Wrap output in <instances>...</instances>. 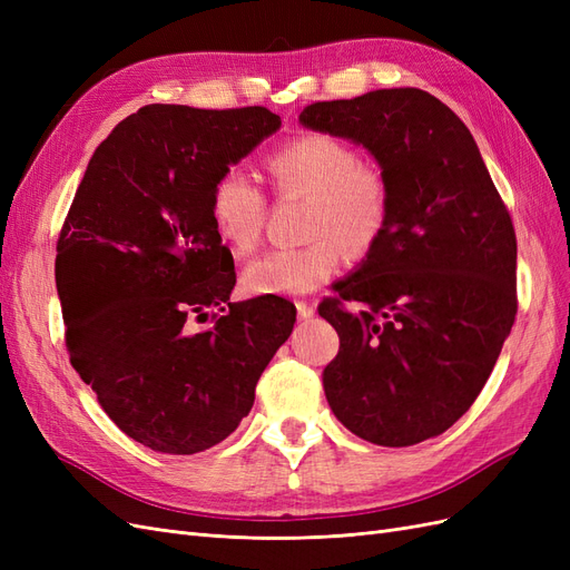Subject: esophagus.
<instances>
[{
  "mask_svg": "<svg viewBox=\"0 0 570 570\" xmlns=\"http://www.w3.org/2000/svg\"><path fill=\"white\" fill-rule=\"evenodd\" d=\"M297 314H299L302 321L312 318L316 314V306L314 304H306V302H297Z\"/></svg>",
  "mask_w": 570,
  "mask_h": 570,
  "instance_id": "esophagus-1",
  "label": "esophagus"
}]
</instances>
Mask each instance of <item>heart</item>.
<instances>
[{"instance_id":"b5f03b06","label":"heart","mask_w":570,"mask_h":570,"mask_svg":"<svg viewBox=\"0 0 570 570\" xmlns=\"http://www.w3.org/2000/svg\"><path fill=\"white\" fill-rule=\"evenodd\" d=\"M273 185L283 195L308 197L306 233L312 243L271 249L243 271L249 297H299L325 285L342 268L344 254H368L385 235L390 187L383 174L361 164L358 151L325 132H306L268 159ZM209 216L218 239L235 256L249 254L264 230L266 197L247 174L228 168L216 178Z\"/></svg>"}]
</instances>
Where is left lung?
Returning a JSON list of instances; mask_svg holds the SVG:
<instances>
[{
	"label": "left lung",
	"instance_id": "left-lung-1",
	"mask_svg": "<svg viewBox=\"0 0 570 570\" xmlns=\"http://www.w3.org/2000/svg\"><path fill=\"white\" fill-rule=\"evenodd\" d=\"M308 130L366 147L390 187V220L318 314L340 335L323 371L337 421L409 446L471 409L515 318V233L463 120L416 88L316 101ZM342 301H361L356 315Z\"/></svg>",
	"mask_w": 570,
	"mask_h": 570
}]
</instances>
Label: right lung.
<instances>
[{
    "mask_svg": "<svg viewBox=\"0 0 570 570\" xmlns=\"http://www.w3.org/2000/svg\"><path fill=\"white\" fill-rule=\"evenodd\" d=\"M278 128L264 107L147 105L97 147L66 216L57 292L71 364L154 452L226 440L295 325L281 297L230 302L233 254L209 216L216 178ZM214 305L227 316L193 332Z\"/></svg>",
    "mask_w": 570,
    "mask_h": 570,
    "instance_id": "1",
    "label": "right lung"
}]
</instances>
